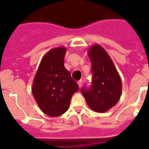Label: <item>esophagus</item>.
Here are the masks:
<instances>
[{
  "instance_id": "obj_1",
  "label": "esophagus",
  "mask_w": 149,
  "mask_h": 149,
  "mask_svg": "<svg viewBox=\"0 0 149 149\" xmlns=\"http://www.w3.org/2000/svg\"><path fill=\"white\" fill-rule=\"evenodd\" d=\"M77 84H78L79 88H81V86H82V81H81V80H80V81H79L78 82H77Z\"/></svg>"
}]
</instances>
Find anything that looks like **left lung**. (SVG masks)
I'll return each instance as SVG.
<instances>
[{
    "label": "left lung",
    "mask_w": 149,
    "mask_h": 149,
    "mask_svg": "<svg viewBox=\"0 0 149 149\" xmlns=\"http://www.w3.org/2000/svg\"><path fill=\"white\" fill-rule=\"evenodd\" d=\"M92 63L93 82L88 90L81 89L88 106L93 111L104 113L115 106L122 95V80L104 48L94 44L88 50Z\"/></svg>",
    "instance_id": "8db88e82"
}]
</instances>
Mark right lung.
I'll return each instance as SVG.
<instances>
[{
	"instance_id": "add662e5",
	"label": "right lung",
	"mask_w": 149,
	"mask_h": 149,
	"mask_svg": "<svg viewBox=\"0 0 149 149\" xmlns=\"http://www.w3.org/2000/svg\"><path fill=\"white\" fill-rule=\"evenodd\" d=\"M65 47L48 51L42 58L32 85V93L40 110L49 116L63 115L78 90L70 72L64 66Z\"/></svg>"
}]
</instances>
